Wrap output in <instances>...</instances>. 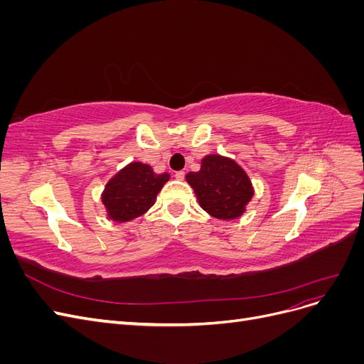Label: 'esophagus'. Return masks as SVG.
<instances>
[{"label": "esophagus", "instance_id": "obj_1", "mask_svg": "<svg viewBox=\"0 0 364 364\" xmlns=\"http://www.w3.org/2000/svg\"><path fill=\"white\" fill-rule=\"evenodd\" d=\"M174 178L178 179V181H183V179H185V171H176Z\"/></svg>", "mask_w": 364, "mask_h": 364}]
</instances>
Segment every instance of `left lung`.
Here are the masks:
<instances>
[{"label":"left lung","instance_id":"obj_1","mask_svg":"<svg viewBox=\"0 0 364 364\" xmlns=\"http://www.w3.org/2000/svg\"><path fill=\"white\" fill-rule=\"evenodd\" d=\"M200 206L220 220H232L246 211L253 196L249 176L240 165L225 156L209 155L199 171L186 174Z\"/></svg>","mask_w":364,"mask_h":364}]
</instances>
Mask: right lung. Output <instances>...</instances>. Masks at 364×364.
<instances>
[{
    "mask_svg": "<svg viewBox=\"0 0 364 364\" xmlns=\"http://www.w3.org/2000/svg\"><path fill=\"white\" fill-rule=\"evenodd\" d=\"M168 179V173L156 174L147 164H129L105 186L102 202L107 217L114 222H129L142 215L155 205L158 193Z\"/></svg>",
    "mask_w": 364,
    "mask_h": 364,
    "instance_id": "add662e5",
    "label": "right lung"
}]
</instances>
